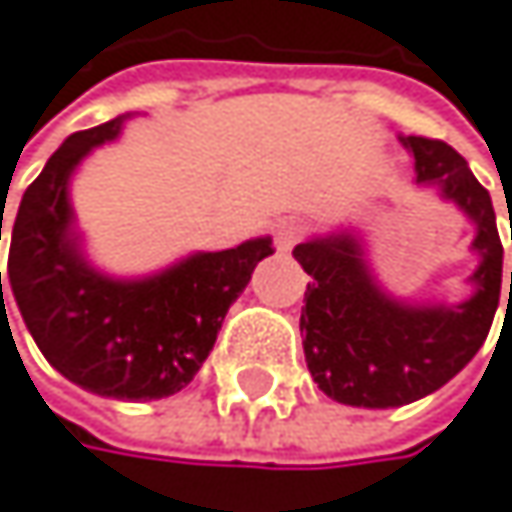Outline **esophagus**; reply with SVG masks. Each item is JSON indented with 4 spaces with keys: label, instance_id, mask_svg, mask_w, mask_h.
Returning a JSON list of instances; mask_svg holds the SVG:
<instances>
[{
    "label": "esophagus",
    "instance_id": "obj_1",
    "mask_svg": "<svg viewBox=\"0 0 512 512\" xmlns=\"http://www.w3.org/2000/svg\"><path fill=\"white\" fill-rule=\"evenodd\" d=\"M299 238H302V225L296 219H284L274 228V250L277 253H290Z\"/></svg>",
    "mask_w": 512,
    "mask_h": 512
}]
</instances>
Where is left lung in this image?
I'll list each match as a JSON object with an SVG mask.
<instances>
[{"label":"left lung","instance_id":"left-lung-1","mask_svg":"<svg viewBox=\"0 0 512 512\" xmlns=\"http://www.w3.org/2000/svg\"><path fill=\"white\" fill-rule=\"evenodd\" d=\"M400 143L415 158V183L437 189L473 222L479 265L467 277V299L409 302L378 284L366 241L351 225L293 250L311 274L299 320L308 372L326 397L357 409H394L440 391L482 348L501 299L504 247L489 192L452 146L427 137Z\"/></svg>","mask_w":512,"mask_h":512}]
</instances>
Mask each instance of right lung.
Returning <instances> with one entry per match:
<instances>
[{"mask_svg":"<svg viewBox=\"0 0 512 512\" xmlns=\"http://www.w3.org/2000/svg\"><path fill=\"white\" fill-rule=\"evenodd\" d=\"M127 118L131 112L66 137L23 192L11 225L8 284L39 351L72 385L112 400H161L195 378L225 311L274 250L271 238H253L235 250L192 253L146 277H112L91 265L69 180L97 146L121 134Z\"/></svg>","mask_w":512,"mask_h":512,"instance_id":"obj_1","label":"right lung"}]
</instances>
